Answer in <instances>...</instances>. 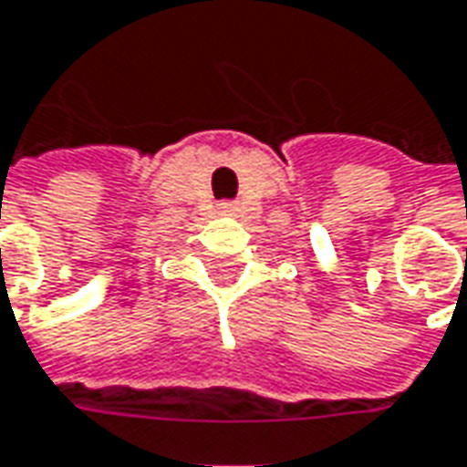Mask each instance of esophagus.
<instances>
[{
	"mask_svg": "<svg viewBox=\"0 0 467 467\" xmlns=\"http://www.w3.org/2000/svg\"><path fill=\"white\" fill-rule=\"evenodd\" d=\"M234 210H237L234 204H223V207H220V212H223V214H234Z\"/></svg>",
	"mask_w": 467,
	"mask_h": 467,
	"instance_id": "34e87169",
	"label": "esophagus"
}]
</instances>
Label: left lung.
<instances>
[{"label": "left lung", "mask_w": 467, "mask_h": 467, "mask_svg": "<svg viewBox=\"0 0 467 467\" xmlns=\"http://www.w3.org/2000/svg\"><path fill=\"white\" fill-rule=\"evenodd\" d=\"M465 257H467V250H465Z\"/></svg>", "instance_id": "left-lung-1"}]
</instances>
